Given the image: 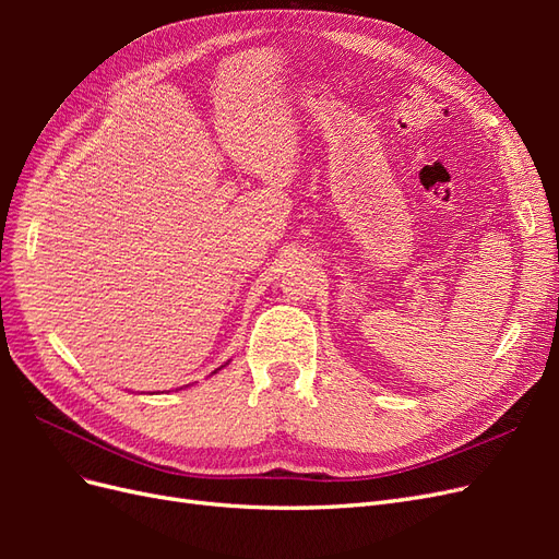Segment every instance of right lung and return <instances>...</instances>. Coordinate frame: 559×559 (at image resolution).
Listing matches in <instances>:
<instances>
[{"label":"right lung","instance_id":"right-lung-1","mask_svg":"<svg viewBox=\"0 0 559 559\" xmlns=\"http://www.w3.org/2000/svg\"><path fill=\"white\" fill-rule=\"evenodd\" d=\"M224 366H228V361H226V364H224ZM224 366H222V368H224ZM222 368H216V370H222ZM216 370H214V373H216Z\"/></svg>","mask_w":559,"mask_h":559}]
</instances>
